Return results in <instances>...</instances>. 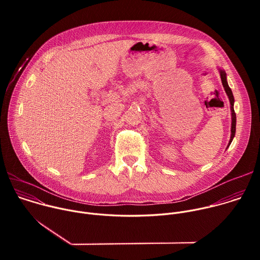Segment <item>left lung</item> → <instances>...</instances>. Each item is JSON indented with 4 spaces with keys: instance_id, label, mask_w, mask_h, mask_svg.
<instances>
[{
    "instance_id": "8db88e82",
    "label": "left lung",
    "mask_w": 260,
    "mask_h": 260,
    "mask_svg": "<svg viewBox=\"0 0 260 260\" xmlns=\"http://www.w3.org/2000/svg\"><path fill=\"white\" fill-rule=\"evenodd\" d=\"M219 71V74H220V78H221V81H222V85H223L224 87V90L229 96V100H230V103H231V112H232V128H231V139H230V142H229V145L226 147V149L230 147V145L232 144L234 138H235V135H236V124H237V117H236V113H235V110H234V104H235V98H234V94H233V91L232 89L230 88L229 86V83H228V79H226V73L223 69H218Z\"/></svg>"
}]
</instances>
